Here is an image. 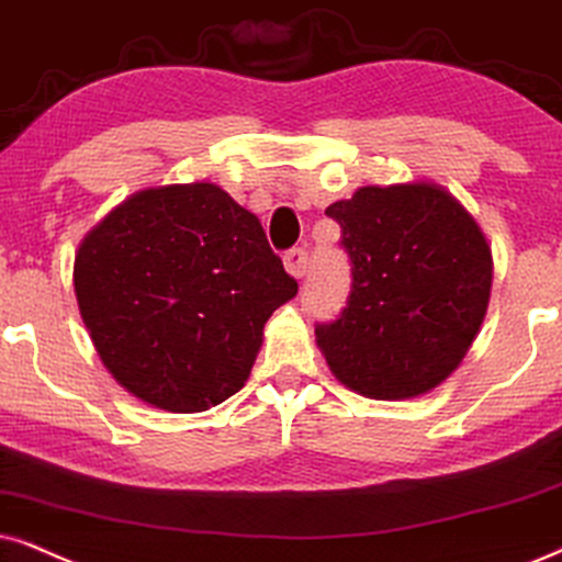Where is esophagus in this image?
I'll use <instances>...</instances> for the list:
<instances>
[{"label": "esophagus", "mask_w": 562, "mask_h": 562, "mask_svg": "<svg viewBox=\"0 0 562 562\" xmlns=\"http://www.w3.org/2000/svg\"><path fill=\"white\" fill-rule=\"evenodd\" d=\"M282 261H285L288 272L301 280L305 269H308V251H305V248H290V251H285V257H282Z\"/></svg>", "instance_id": "esophagus-1"}]
</instances>
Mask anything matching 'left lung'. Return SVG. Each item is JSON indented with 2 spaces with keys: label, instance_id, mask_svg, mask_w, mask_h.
I'll list each match as a JSON object with an SVG mask.
<instances>
[{
  "label": "left lung",
  "instance_id": "left-lung-1",
  "mask_svg": "<svg viewBox=\"0 0 562 562\" xmlns=\"http://www.w3.org/2000/svg\"><path fill=\"white\" fill-rule=\"evenodd\" d=\"M342 228L350 295L318 347L345 386L371 400L436 389L470 350L487 311V240L457 199L430 183L363 187L326 207Z\"/></svg>",
  "mask_w": 562,
  "mask_h": 562
}]
</instances>
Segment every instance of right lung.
<instances>
[{
	"label": "right lung",
	"instance_id": "obj_1",
	"mask_svg": "<svg viewBox=\"0 0 562 562\" xmlns=\"http://www.w3.org/2000/svg\"><path fill=\"white\" fill-rule=\"evenodd\" d=\"M75 293L134 396L202 412L244 386L274 308L297 293L251 212L215 183L147 189L82 240Z\"/></svg>",
	"mask_w": 562,
	"mask_h": 562
}]
</instances>
